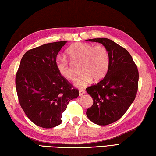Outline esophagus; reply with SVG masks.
<instances>
[{
    "instance_id": "1",
    "label": "esophagus",
    "mask_w": 156,
    "mask_h": 156,
    "mask_svg": "<svg viewBox=\"0 0 156 156\" xmlns=\"http://www.w3.org/2000/svg\"><path fill=\"white\" fill-rule=\"evenodd\" d=\"M85 93V91L84 90H80L79 91V96H82V95H83Z\"/></svg>"
}]
</instances>
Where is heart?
<instances>
[{"label":"heart","instance_id":"b5f03b06","mask_svg":"<svg viewBox=\"0 0 156 156\" xmlns=\"http://www.w3.org/2000/svg\"><path fill=\"white\" fill-rule=\"evenodd\" d=\"M66 53L72 62H80L79 69L81 74L75 80V87L83 88L90 85L93 79L96 81H100L107 73L110 58L108 50L103 46L77 42L69 48ZM55 64L62 77L69 81L73 80L75 71L66 57H57Z\"/></svg>","mask_w":156,"mask_h":156}]
</instances>
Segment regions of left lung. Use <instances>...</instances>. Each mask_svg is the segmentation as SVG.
<instances>
[{
  "mask_svg": "<svg viewBox=\"0 0 156 156\" xmlns=\"http://www.w3.org/2000/svg\"><path fill=\"white\" fill-rule=\"evenodd\" d=\"M86 41L101 44L109 55L106 76L86 89L94 100L87 110V118L96 125H108L121 118L134 101L138 90L137 66L129 52L114 41L104 37Z\"/></svg>",
  "mask_w": 156,
  "mask_h": 156,
  "instance_id": "8db88e82",
  "label": "left lung"
}]
</instances>
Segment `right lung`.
Masks as SVG:
<instances>
[{"mask_svg":"<svg viewBox=\"0 0 156 156\" xmlns=\"http://www.w3.org/2000/svg\"><path fill=\"white\" fill-rule=\"evenodd\" d=\"M67 41L45 44L25 52L16 74L20 106L31 122L50 129L62 122V114L79 91L58 71L56 59Z\"/></svg>","mask_w":156,"mask_h":156,"instance_id":"right-lung-1","label":"right lung"}]
</instances>
